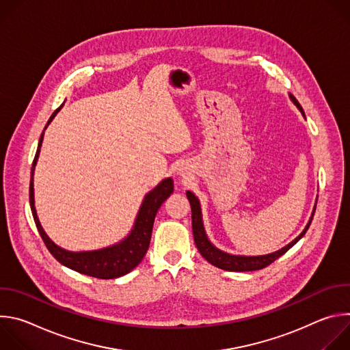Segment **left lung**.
Here are the masks:
<instances>
[{"label": "left lung", "instance_id": "left-lung-1", "mask_svg": "<svg viewBox=\"0 0 350 350\" xmlns=\"http://www.w3.org/2000/svg\"><path fill=\"white\" fill-rule=\"evenodd\" d=\"M292 103L299 108V111L302 112V115L305 116V112L301 107V104L297 103V99L291 94L289 95ZM187 198L189 201V205H191V212H192V232H193V241H195V245L198 247L199 254L202 255V258H205L211 265L219 267V269H223V270H227V271H255V270H260V269H265L267 266H270L274 260H277L280 256H282L286 251H289V249L301 239L312 220H313V216H314V211L316 208L313 209V213H312V217L306 226V228L302 231V234L296 237L291 243H288L286 246H284L282 249H280V251L274 252V254H269V255H263V256H234V255H228L226 252H221L220 249H217L216 246L212 245V242L208 239L206 234H205V230H204V224H202V216H201V206H199V201L198 198L187 191Z\"/></svg>", "mask_w": 350, "mask_h": 350}]
</instances>
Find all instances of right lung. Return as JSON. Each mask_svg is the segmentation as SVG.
Here are the masks:
<instances>
[{
	"instance_id": "right-lung-1",
	"label": "right lung",
	"mask_w": 350,
	"mask_h": 350,
	"mask_svg": "<svg viewBox=\"0 0 350 350\" xmlns=\"http://www.w3.org/2000/svg\"><path fill=\"white\" fill-rule=\"evenodd\" d=\"M61 108H62V105L53 113L51 118H49L46 126L51 123V120L55 118V115L58 113V111ZM42 135H44V133L40 137L38 148H37V152H36L33 166H31L29 199H30V208H31L34 223L37 226L40 237L42 238L46 249L51 252V255L61 265H64L77 273L90 275V277L101 278V280H111V278H118V277H122V275L130 273L135 266L139 265V262L144 259V256L148 251L149 242H151L155 216H157L159 208L162 206V204L166 201L174 189L173 180L172 178L163 180L157 188H154L145 196L131 234L120 243L111 246V247L101 249V251H92V252H79L77 254V252L65 251V249H61L46 237V234L44 232V230L38 221L36 208H34L33 173H34V167H36L37 158L40 154Z\"/></svg>"
}]
</instances>
